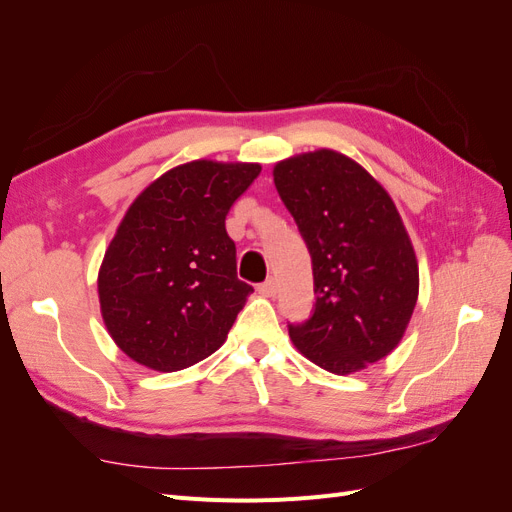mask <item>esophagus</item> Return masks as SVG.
Returning <instances> with one entry per match:
<instances>
[{"label":"esophagus","instance_id":"1","mask_svg":"<svg viewBox=\"0 0 512 512\" xmlns=\"http://www.w3.org/2000/svg\"><path fill=\"white\" fill-rule=\"evenodd\" d=\"M258 292L262 294V297H275V292H277V280H275V277H269L267 282H262L258 286Z\"/></svg>","mask_w":512,"mask_h":512}]
</instances>
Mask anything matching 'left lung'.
I'll list each match as a JSON object with an SVG mask.
<instances>
[{
	"label": "left lung",
	"instance_id": "1",
	"mask_svg": "<svg viewBox=\"0 0 512 512\" xmlns=\"http://www.w3.org/2000/svg\"><path fill=\"white\" fill-rule=\"evenodd\" d=\"M273 181L312 256L314 314L288 324L292 344L344 376L399 344L418 297L414 247L382 185L331 149L277 162Z\"/></svg>",
	"mask_w": 512,
	"mask_h": 512
}]
</instances>
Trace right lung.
<instances>
[{
    "label": "right lung",
    "mask_w": 512,
    "mask_h": 512,
    "mask_svg": "<svg viewBox=\"0 0 512 512\" xmlns=\"http://www.w3.org/2000/svg\"><path fill=\"white\" fill-rule=\"evenodd\" d=\"M258 175L260 164L196 160L130 205L104 254L98 294L108 333L132 361L179 371L226 342L254 292L237 277L226 215Z\"/></svg>",
    "instance_id": "add662e5"
}]
</instances>
